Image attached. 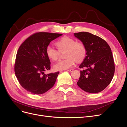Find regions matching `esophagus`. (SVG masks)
<instances>
[{"mask_svg": "<svg viewBox=\"0 0 127 127\" xmlns=\"http://www.w3.org/2000/svg\"><path fill=\"white\" fill-rule=\"evenodd\" d=\"M67 71L69 72H72L74 71V69H67Z\"/></svg>", "mask_w": 127, "mask_h": 127, "instance_id": "esophagus-1", "label": "esophagus"}]
</instances>
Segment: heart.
I'll use <instances>...</instances> for the list:
<instances>
[{
  "label": "heart",
  "instance_id": "obj_1",
  "mask_svg": "<svg viewBox=\"0 0 127 127\" xmlns=\"http://www.w3.org/2000/svg\"><path fill=\"white\" fill-rule=\"evenodd\" d=\"M59 50L49 45L46 48V54L48 58L53 61L58 60L60 53L65 51L66 59L60 60L55 63L53 68L56 71H62L73 67L76 60L81 61L85 58L86 50L85 45L82 42L75 41L74 39L64 36L55 43Z\"/></svg>",
  "mask_w": 127,
  "mask_h": 127
}]
</instances>
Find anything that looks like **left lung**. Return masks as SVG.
Wrapping results in <instances>:
<instances>
[{"label":"left lung","instance_id":"left-lung-1","mask_svg":"<svg viewBox=\"0 0 127 127\" xmlns=\"http://www.w3.org/2000/svg\"><path fill=\"white\" fill-rule=\"evenodd\" d=\"M85 45L86 56L79 65L81 76L77 83L87 93H97L105 89L114 75L115 66L111 50L101 37L87 32L74 33Z\"/></svg>","mask_w":127,"mask_h":127}]
</instances>
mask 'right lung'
<instances>
[{"instance_id": "right-lung-1", "label": "right lung", "mask_w": 127, "mask_h": 127, "mask_svg": "<svg viewBox=\"0 0 127 127\" xmlns=\"http://www.w3.org/2000/svg\"><path fill=\"white\" fill-rule=\"evenodd\" d=\"M62 34L38 32L27 38L19 48L15 64L16 76L21 86L34 94H42L52 87L59 72L45 74L51 62L46 54L50 42Z\"/></svg>"}]
</instances>
